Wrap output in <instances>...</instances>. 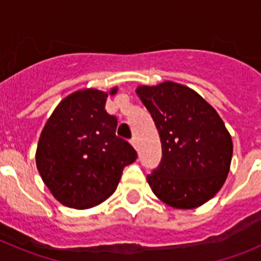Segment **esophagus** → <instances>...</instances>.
I'll list each match as a JSON object with an SVG mask.
<instances>
[{"instance_id":"esophagus-1","label":"esophagus","mask_w":261,"mask_h":261,"mask_svg":"<svg viewBox=\"0 0 261 261\" xmlns=\"http://www.w3.org/2000/svg\"><path fill=\"white\" fill-rule=\"evenodd\" d=\"M130 144H132V146L135 147V149H137V140H136V137H133L132 140H130Z\"/></svg>"}]
</instances>
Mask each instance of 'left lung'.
<instances>
[{
	"mask_svg": "<svg viewBox=\"0 0 261 261\" xmlns=\"http://www.w3.org/2000/svg\"><path fill=\"white\" fill-rule=\"evenodd\" d=\"M162 144V161L146 180L161 201L195 209L214 197L230 171L232 141L225 123L191 87L165 81L138 86Z\"/></svg>",
	"mask_w": 261,
	"mask_h": 261,
	"instance_id": "left-lung-1",
	"label": "left lung"
}]
</instances>
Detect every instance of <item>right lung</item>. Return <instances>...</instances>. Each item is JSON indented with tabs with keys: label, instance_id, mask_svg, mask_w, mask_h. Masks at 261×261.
<instances>
[{
	"label": "right lung",
	"instance_id": "add662e5",
	"mask_svg": "<svg viewBox=\"0 0 261 261\" xmlns=\"http://www.w3.org/2000/svg\"><path fill=\"white\" fill-rule=\"evenodd\" d=\"M110 91L77 90L57 105L39 137L36 167L53 197L74 209L102 204L116 190L123 168L137 158L116 136L117 120L106 111Z\"/></svg>",
	"mask_w": 261,
	"mask_h": 261
}]
</instances>
